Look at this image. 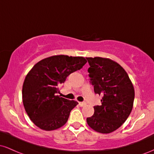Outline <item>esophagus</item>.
<instances>
[{
	"mask_svg": "<svg viewBox=\"0 0 154 154\" xmlns=\"http://www.w3.org/2000/svg\"><path fill=\"white\" fill-rule=\"evenodd\" d=\"M85 102H79V106H84L85 105Z\"/></svg>",
	"mask_w": 154,
	"mask_h": 154,
	"instance_id": "1",
	"label": "esophagus"
}]
</instances>
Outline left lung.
Returning a JSON list of instances; mask_svg holds the SVG:
<instances>
[{
    "instance_id": "1",
    "label": "left lung",
    "mask_w": 154,
    "mask_h": 154,
    "mask_svg": "<svg viewBox=\"0 0 154 154\" xmlns=\"http://www.w3.org/2000/svg\"><path fill=\"white\" fill-rule=\"evenodd\" d=\"M94 92L101 95V105L95 106L94 114L87 123L95 131L110 133L117 130L131 113L135 98L133 85L126 71L113 60L86 58Z\"/></svg>"
}]
</instances>
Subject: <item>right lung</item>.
Listing matches in <instances>:
<instances>
[{
  "mask_svg": "<svg viewBox=\"0 0 154 154\" xmlns=\"http://www.w3.org/2000/svg\"><path fill=\"white\" fill-rule=\"evenodd\" d=\"M87 61L82 56H50L38 62L28 72L22 87V100L29 119L41 130L51 131L63 126L78 104L58 95L59 87Z\"/></svg>",
  "mask_w": 154,
  "mask_h": 154,
  "instance_id": "1",
  "label": "right lung"
}]
</instances>
